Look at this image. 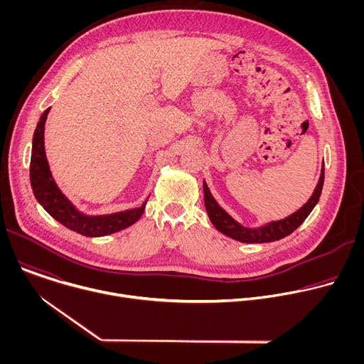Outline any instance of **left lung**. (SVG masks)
Returning a JSON list of instances; mask_svg holds the SVG:
<instances>
[{
  "label": "left lung",
  "mask_w": 364,
  "mask_h": 364,
  "mask_svg": "<svg viewBox=\"0 0 364 364\" xmlns=\"http://www.w3.org/2000/svg\"><path fill=\"white\" fill-rule=\"evenodd\" d=\"M324 184V163L321 167V174L318 178V183L311 194V197L306 200L304 205L289 216L279 219V220H271L262 226L257 228H247L240 225L237 220H235L223 207L216 201L212 191L209 190V186L203 180V193H204V205L207 215H209L210 222L213 226L223 235L242 242V243H268L279 240L288 235H291L295 229H298L302 222L308 218V215L313 212L314 207L317 205Z\"/></svg>",
  "instance_id": "left-lung-1"
}]
</instances>
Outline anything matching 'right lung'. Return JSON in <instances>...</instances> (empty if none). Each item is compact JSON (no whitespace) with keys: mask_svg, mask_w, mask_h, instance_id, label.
Returning <instances> with one entry per match:
<instances>
[{"mask_svg":"<svg viewBox=\"0 0 364 364\" xmlns=\"http://www.w3.org/2000/svg\"><path fill=\"white\" fill-rule=\"evenodd\" d=\"M50 108L43 112L37 122L30 161V183L37 201L43 209L68 229L77 232L87 237H100L124 230L139 220L145 210L146 200L135 209L109 215H87L77 209L76 204L70 201L66 194L59 188L46 157L44 148V125Z\"/></svg>","mask_w":364,"mask_h":364,"instance_id":"1","label":"right lung"}]
</instances>
